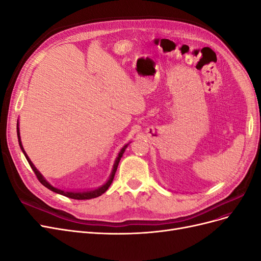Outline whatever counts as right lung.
<instances>
[{
    "mask_svg": "<svg viewBox=\"0 0 261 261\" xmlns=\"http://www.w3.org/2000/svg\"><path fill=\"white\" fill-rule=\"evenodd\" d=\"M17 136H18V143H19L20 149L22 150L23 154H25V156H26V159H27L28 163L30 164L31 169H33V171L35 172V174H36L37 178L39 179V181H40V183H41L43 186H45L46 188H49L50 191H52V192H54V193H58V194H60V195H63V196H66V197H68V198H72V199H77V200H85V199H91V198H96V197H99V196H101L102 194L106 193V192L108 191V188L110 187V185H111L112 180H113V178H114V175H115V172H116V169H117L118 162H120L121 158H122V155H123V153H124V151H125V149H126V147H127V145H125V146L122 148V150H121V151H120V153H118V156L116 158L115 163H114V167H113L112 174H111V176H110L109 180L107 181V183H106L103 186L100 187V188H98V189H94V191H89V192H65V191H62V189H59V188H55V187L51 186V185L48 183V181H46V180H45V179L42 177V175L40 174V173H39V171L36 169V167H35V165L33 164V162H31V161L29 160L28 155L26 154L25 150H23V148H22V146H21L20 136H19V128H18V123H17Z\"/></svg>",
    "mask_w": 261,
    "mask_h": 261,
    "instance_id": "add662e5",
    "label": "right lung"
}]
</instances>
